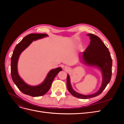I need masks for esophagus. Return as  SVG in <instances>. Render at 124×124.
Segmentation results:
<instances>
[{"label":"esophagus","instance_id":"34e87169","mask_svg":"<svg viewBox=\"0 0 124 124\" xmlns=\"http://www.w3.org/2000/svg\"><path fill=\"white\" fill-rule=\"evenodd\" d=\"M65 69L66 70H68V67H65Z\"/></svg>","mask_w":124,"mask_h":124}]
</instances>
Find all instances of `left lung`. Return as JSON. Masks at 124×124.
Masks as SVG:
<instances>
[{
	"instance_id": "1",
	"label": "left lung",
	"mask_w": 124,
	"mask_h": 124,
	"mask_svg": "<svg viewBox=\"0 0 124 124\" xmlns=\"http://www.w3.org/2000/svg\"><path fill=\"white\" fill-rule=\"evenodd\" d=\"M91 42L83 52L81 59L86 65L99 68L102 74V82L100 89L91 95H85L74 91L71 86L69 74L67 78V87L70 93L74 97L81 99H89L99 95L109 83L112 76V59L108 48L98 36L88 33Z\"/></svg>"
}]
</instances>
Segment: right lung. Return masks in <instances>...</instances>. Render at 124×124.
Masks as SVG:
<instances>
[{
	"mask_svg": "<svg viewBox=\"0 0 124 124\" xmlns=\"http://www.w3.org/2000/svg\"><path fill=\"white\" fill-rule=\"evenodd\" d=\"M48 35L46 33H31L25 36L15 47L11 57V77L17 88L24 94L32 97L43 96L50 89L52 82L59 72L62 70L61 67L51 70L47 74L46 79L41 84L32 86L25 83L19 76L17 72V62L21 53L31 44L33 41L43 38Z\"/></svg>",
	"mask_w": 124,
	"mask_h": 124,
	"instance_id": "1",
	"label": "right lung"
}]
</instances>
